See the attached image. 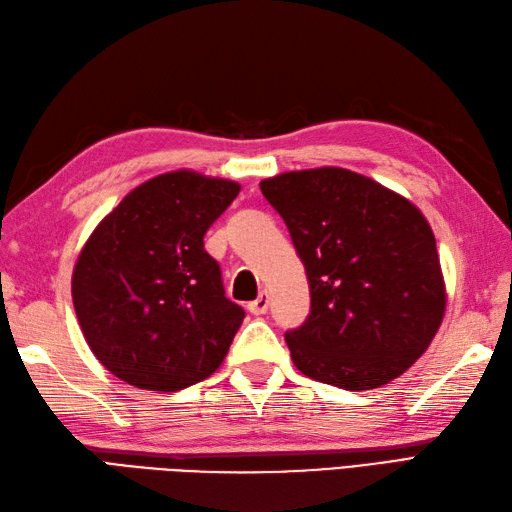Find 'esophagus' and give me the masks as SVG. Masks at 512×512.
<instances>
[{
    "label": "esophagus",
    "mask_w": 512,
    "mask_h": 512,
    "mask_svg": "<svg viewBox=\"0 0 512 512\" xmlns=\"http://www.w3.org/2000/svg\"><path fill=\"white\" fill-rule=\"evenodd\" d=\"M267 308H269V293L267 291H263L254 299V302L247 304V310L252 315H265Z\"/></svg>",
    "instance_id": "esophagus-1"
}]
</instances>
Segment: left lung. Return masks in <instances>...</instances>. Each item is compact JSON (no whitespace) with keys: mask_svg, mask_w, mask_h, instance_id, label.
I'll return each mask as SVG.
<instances>
[{"mask_svg":"<svg viewBox=\"0 0 512 512\" xmlns=\"http://www.w3.org/2000/svg\"><path fill=\"white\" fill-rule=\"evenodd\" d=\"M260 191L289 228L310 286L308 319L286 332L295 367L345 391L400 378L430 347L447 304L428 219L341 167L286 171Z\"/></svg>","mask_w":512,"mask_h":512,"instance_id":"left-lung-1","label":"left lung"}]
</instances>
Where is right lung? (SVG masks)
<instances>
[{
	"instance_id": "add662e5",
	"label": "right lung",
	"mask_w": 512,
	"mask_h": 512,
	"mask_svg": "<svg viewBox=\"0 0 512 512\" xmlns=\"http://www.w3.org/2000/svg\"><path fill=\"white\" fill-rule=\"evenodd\" d=\"M239 191V182L191 169L160 173L86 239L73 265V308L112 376L173 393L221 367L245 313L223 295L204 234Z\"/></svg>"
}]
</instances>
